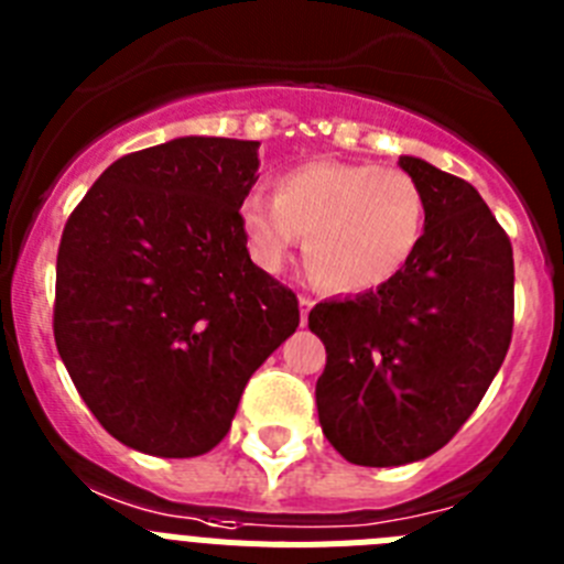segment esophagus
Returning <instances> with one entry per match:
<instances>
[{
    "instance_id": "esophagus-1",
    "label": "esophagus",
    "mask_w": 564,
    "mask_h": 564,
    "mask_svg": "<svg viewBox=\"0 0 564 564\" xmlns=\"http://www.w3.org/2000/svg\"><path fill=\"white\" fill-rule=\"evenodd\" d=\"M316 305V299L307 296V293H302L299 296V311H302V325H307V313H311V307Z\"/></svg>"
}]
</instances>
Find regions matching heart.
Segmentation results:
<instances>
[{
    "label": "heart",
    "mask_w": 564,
    "mask_h": 564,
    "mask_svg": "<svg viewBox=\"0 0 564 564\" xmlns=\"http://www.w3.org/2000/svg\"><path fill=\"white\" fill-rule=\"evenodd\" d=\"M239 226L262 268H279L305 239L318 285L367 293L410 265L426 231V194L410 172L378 163L313 161L276 181V197L251 192Z\"/></svg>",
    "instance_id": "heart-1"
}]
</instances>
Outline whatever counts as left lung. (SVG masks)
Here are the masks:
<instances>
[{
  "label": "left lung",
  "mask_w": 564,
  "mask_h": 564,
  "mask_svg": "<svg viewBox=\"0 0 564 564\" xmlns=\"http://www.w3.org/2000/svg\"><path fill=\"white\" fill-rule=\"evenodd\" d=\"M426 194L421 248L395 279L318 302V423L356 466H403L457 435L495 381L514 327V253L471 183L403 154Z\"/></svg>",
  "instance_id": "obj_1"
}]
</instances>
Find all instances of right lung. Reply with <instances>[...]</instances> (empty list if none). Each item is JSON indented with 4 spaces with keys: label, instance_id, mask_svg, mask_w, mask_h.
<instances>
[{
    "label": "right lung",
    "instance_id": "obj_1",
    "mask_svg": "<svg viewBox=\"0 0 564 564\" xmlns=\"http://www.w3.org/2000/svg\"><path fill=\"white\" fill-rule=\"evenodd\" d=\"M257 149L188 134L123 154L64 226L58 356L129 449L212 452L248 378L299 327L296 293L253 265L239 226Z\"/></svg>",
    "mask_w": 564,
    "mask_h": 564
}]
</instances>
